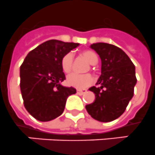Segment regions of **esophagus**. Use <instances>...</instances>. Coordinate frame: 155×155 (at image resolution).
Instances as JSON below:
<instances>
[{"instance_id": "34e87169", "label": "esophagus", "mask_w": 155, "mask_h": 155, "mask_svg": "<svg viewBox=\"0 0 155 155\" xmlns=\"http://www.w3.org/2000/svg\"><path fill=\"white\" fill-rule=\"evenodd\" d=\"M76 92H77V94L83 95V93L86 92V90H76Z\"/></svg>"}]
</instances>
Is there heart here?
Returning <instances> with one entry per match:
<instances>
[{
  "mask_svg": "<svg viewBox=\"0 0 155 155\" xmlns=\"http://www.w3.org/2000/svg\"><path fill=\"white\" fill-rule=\"evenodd\" d=\"M81 56L85 58L90 65H96L98 62V56L92 50H83L80 52ZM74 57L72 52L65 54L61 59V67L65 73H70L73 66ZM93 78L91 75H79L73 73L69 75L66 79L69 86L77 89H84L90 86L93 83Z\"/></svg>",
  "mask_w": 155,
  "mask_h": 155,
  "instance_id": "1",
  "label": "heart"
}]
</instances>
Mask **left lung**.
<instances>
[{"mask_svg":"<svg viewBox=\"0 0 155 155\" xmlns=\"http://www.w3.org/2000/svg\"><path fill=\"white\" fill-rule=\"evenodd\" d=\"M101 59L98 86L89 90L95 93L94 102L86 106L88 114L100 122H110L120 117L134 96L137 79L135 66L121 48L108 43L90 45Z\"/></svg>","mask_w":155,"mask_h":155,"instance_id":"8db88e82","label":"left lung"}]
</instances>
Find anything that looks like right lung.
Instances as JSON below:
<instances>
[{
    "mask_svg": "<svg viewBox=\"0 0 155 155\" xmlns=\"http://www.w3.org/2000/svg\"><path fill=\"white\" fill-rule=\"evenodd\" d=\"M79 43L48 40L31 50L20 67V88L28 112L39 121H49L63 113L68 97L76 93L61 83L65 79L61 59Z\"/></svg>",
    "mask_w": 155,
    "mask_h": 155,
    "instance_id": "1",
    "label": "right lung"
}]
</instances>
